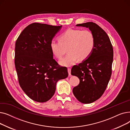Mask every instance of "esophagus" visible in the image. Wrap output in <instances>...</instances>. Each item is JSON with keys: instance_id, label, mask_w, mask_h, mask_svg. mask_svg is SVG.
Segmentation results:
<instances>
[{"instance_id": "1", "label": "esophagus", "mask_w": 130, "mask_h": 130, "mask_svg": "<svg viewBox=\"0 0 130 130\" xmlns=\"http://www.w3.org/2000/svg\"><path fill=\"white\" fill-rule=\"evenodd\" d=\"M68 73H69V76L71 75V69H68Z\"/></svg>"}]
</instances>
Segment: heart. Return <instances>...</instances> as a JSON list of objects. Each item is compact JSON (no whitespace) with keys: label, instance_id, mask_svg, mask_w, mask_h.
I'll return each mask as SVG.
<instances>
[{"label":"heart","instance_id":"1","mask_svg":"<svg viewBox=\"0 0 130 130\" xmlns=\"http://www.w3.org/2000/svg\"><path fill=\"white\" fill-rule=\"evenodd\" d=\"M95 46V38L93 33L88 30L69 29L59 37V41L52 40L50 43L53 54L58 59L66 53L67 55L59 61L64 66L70 67L77 60H83L90 56Z\"/></svg>","mask_w":130,"mask_h":130}]
</instances>
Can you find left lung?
Segmentation results:
<instances>
[{
	"label": "left lung",
	"instance_id": "1",
	"mask_svg": "<svg viewBox=\"0 0 130 130\" xmlns=\"http://www.w3.org/2000/svg\"><path fill=\"white\" fill-rule=\"evenodd\" d=\"M88 28L94 35L95 46L90 56L72 69L71 74L79 79L73 93L80 102L89 104L100 99L110 79L113 59V47L107 34L93 22L76 25Z\"/></svg>",
	"mask_w": 130,
	"mask_h": 130
}]
</instances>
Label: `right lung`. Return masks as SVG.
<instances>
[{
  "label": "right lung",
  "instance_id": "1",
  "mask_svg": "<svg viewBox=\"0 0 130 130\" xmlns=\"http://www.w3.org/2000/svg\"><path fill=\"white\" fill-rule=\"evenodd\" d=\"M61 26L32 23L23 30L15 44V65L19 85L31 100L43 103L50 100L56 83L66 78V67L53 58L50 43Z\"/></svg>",
  "mask_w": 130,
  "mask_h": 130
}]
</instances>
